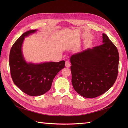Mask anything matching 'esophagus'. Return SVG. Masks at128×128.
I'll list each match as a JSON object with an SVG mask.
<instances>
[{
    "mask_svg": "<svg viewBox=\"0 0 128 128\" xmlns=\"http://www.w3.org/2000/svg\"><path fill=\"white\" fill-rule=\"evenodd\" d=\"M70 62H69L68 61H66V63H65V66L66 67L68 68V67H70Z\"/></svg>",
    "mask_w": 128,
    "mask_h": 128,
    "instance_id": "obj_1",
    "label": "esophagus"
}]
</instances>
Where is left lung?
Listing matches in <instances>:
<instances>
[{
  "label": "left lung",
  "instance_id": "1",
  "mask_svg": "<svg viewBox=\"0 0 128 128\" xmlns=\"http://www.w3.org/2000/svg\"><path fill=\"white\" fill-rule=\"evenodd\" d=\"M102 43L70 58L72 83L74 90L85 98L101 96L113 86L118 72V50L106 34Z\"/></svg>",
  "mask_w": 128,
  "mask_h": 128
}]
</instances>
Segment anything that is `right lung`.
I'll return each mask as SVG.
<instances>
[{
    "label": "right lung",
    "mask_w": 128,
    "mask_h": 128,
    "mask_svg": "<svg viewBox=\"0 0 128 128\" xmlns=\"http://www.w3.org/2000/svg\"><path fill=\"white\" fill-rule=\"evenodd\" d=\"M36 31L29 30L23 34L13 45L9 57L10 72L14 83L30 96H41L50 90L54 78L65 64L64 60L36 64L26 62L21 51L22 42L24 37Z\"/></svg>",
    "instance_id": "add662e5"
}]
</instances>
